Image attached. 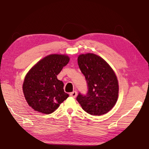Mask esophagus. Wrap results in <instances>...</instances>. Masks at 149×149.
<instances>
[{"label":"esophagus","instance_id":"1","mask_svg":"<svg viewBox=\"0 0 149 149\" xmlns=\"http://www.w3.org/2000/svg\"><path fill=\"white\" fill-rule=\"evenodd\" d=\"M77 95V92H76V91H75L70 93V95L72 97H74V98H75V97H76Z\"/></svg>","mask_w":149,"mask_h":149}]
</instances>
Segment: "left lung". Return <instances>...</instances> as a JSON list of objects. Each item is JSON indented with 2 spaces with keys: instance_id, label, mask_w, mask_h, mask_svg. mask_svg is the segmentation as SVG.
I'll use <instances>...</instances> for the list:
<instances>
[{
  "instance_id": "8db88e82",
  "label": "left lung",
  "mask_w": 149,
  "mask_h": 149,
  "mask_svg": "<svg viewBox=\"0 0 149 149\" xmlns=\"http://www.w3.org/2000/svg\"><path fill=\"white\" fill-rule=\"evenodd\" d=\"M77 62L88 86L86 94L79 93L78 102L91 115L107 113L118 99V84L115 72L102 58L94 54L80 55Z\"/></svg>"
}]
</instances>
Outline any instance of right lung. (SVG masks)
Returning <instances> with one entry per match:
<instances>
[{"label": "right lung", "mask_w": 149, "mask_h": 149, "mask_svg": "<svg viewBox=\"0 0 149 149\" xmlns=\"http://www.w3.org/2000/svg\"><path fill=\"white\" fill-rule=\"evenodd\" d=\"M69 60L65 55H49L38 62L27 74L23 92L28 104L36 111L52 113L68 97L63 90L64 84L57 75Z\"/></svg>", "instance_id": "1"}]
</instances>
